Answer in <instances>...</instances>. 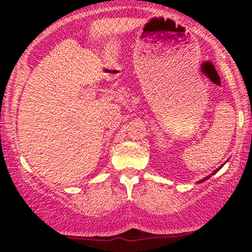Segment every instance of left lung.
Segmentation results:
<instances>
[{
    "label": "left lung",
    "mask_w": 252,
    "mask_h": 252,
    "mask_svg": "<svg viewBox=\"0 0 252 252\" xmlns=\"http://www.w3.org/2000/svg\"><path fill=\"white\" fill-rule=\"evenodd\" d=\"M223 166H224V164H222V166H220V168H217V169H216V171H215V172H213V173H212V174H211V175H213V174H215V173H217V172H218V171H220V168H222V167H223ZM211 175H208V177H206V178H204V179L199 180V182H197V184H199V183H204V182H205V180H207V179H208V178H210V177H211Z\"/></svg>",
    "instance_id": "obj_1"
}]
</instances>
